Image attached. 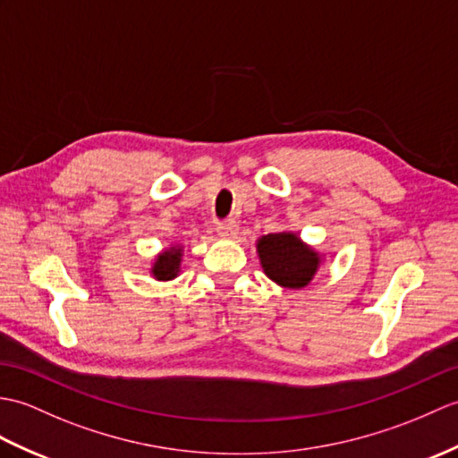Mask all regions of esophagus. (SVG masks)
Segmentation results:
<instances>
[{
    "label": "esophagus",
    "mask_w": 458,
    "mask_h": 458,
    "mask_svg": "<svg viewBox=\"0 0 458 458\" xmlns=\"http://www.w3.org/2000/svg\"><path fill=\"white\" fill-rule=\"evenodd\" d=\"M216 232H218L220 238L233 240V238H236V233H238V225H236V222H225V225L216 226Z\"/></svg>",
    "instance_id": "34e87169"
}]
</instances>
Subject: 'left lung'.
Segmentation results:
<instances>
[{
	"label": "left lung",
	"instance_id": "left-lung-1",
	"mask_svg": "<svg viewBox=\"0 0 458 458\" xmlns=\"http://www.w3.org/2000/svg\"><path fill=\"white\" fill-rule=\"evenodd\" d=\"M263 273L281 289H306L324 263V253L306 243L299 233L283 230L255 240Z\"/></svg>",
	"mask_w": 458,
	"mask_h": 458
}]
</instances>
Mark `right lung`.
<instances>
[{"instance_id": "obj_1", "label": "right lung", "mask_w": 458, "mask_h": 458, "mask_svg": "<svg viewBox=\"0 0 458 458\" xmlns=\"http://www.w3.org/2000/svg\"><path fill=\"white\" fill-rule=\"evenodd\" d=\"M183 251L185 246L181 243H169V248H164L159 251L152 265H150V275L156 281H174L181 273V263H183Z\"/></svg>"}]
</instances>
